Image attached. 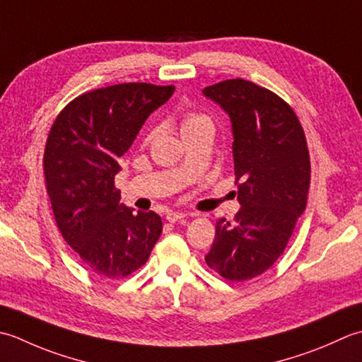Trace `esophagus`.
<instances>
[{
	"mask_svg": "<svg viewBox=\"0 0 362 362\" xmlns=\"http://www.w3.org/2000/svg\"><path fill=\"white\" fill-rule=\"evenodd\" d=\"M184 217H186V214H182V212H168L167 214V222L176 223L178 220H182Z\"/></svg>",
	"mask_w": 362,
	"mask_h": 362,
	"instance_id": "esophagus-1",
	"label": "esophagus"
}]
</instances>
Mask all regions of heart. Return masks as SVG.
<instances>
[{
    "label": "heart",
    "instance_id": "heart-1",
    "mask_svg": "<svg viewBox=\"0 0 362 362\" xmlns=\"http://www.w3.org/2000/svg\"><path fill=\"white\" fill-rule=\"evenodd\" d=\"M203 127H212V123L209 120L208 115H204L202 112H195V110H190V112H186L181 120V132L184 134H189L192 131H197ZM153 136V132H150L146 139H150Z\"/></svg>",
    "mask_w": 362,
    "mask_h": 362
}]
</instances>
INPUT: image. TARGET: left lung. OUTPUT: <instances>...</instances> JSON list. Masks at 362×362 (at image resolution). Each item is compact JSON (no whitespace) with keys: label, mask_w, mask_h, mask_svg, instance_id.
Here are the masks:
<instances>
[{"label":"left lung","mask_w":362,"mask_h":362,"mask_svg":"<svg viewBox=\"0 0 362 362\" xmlns=\"http://www.w3.org/2000/svg\"><path fill=\"white\" fill-rule=\"evenodd\" d=\"M233 123L234 175L242 204L218 218L206 264L230 281L264 274L283 255L306 208L311 160L303 127L281 97L235 78L204 87Z\"/></svg>","instance_id":"left-lung-1"}]
</instances>
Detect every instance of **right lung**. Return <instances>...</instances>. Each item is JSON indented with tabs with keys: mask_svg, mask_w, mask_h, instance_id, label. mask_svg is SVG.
Instances as JSON below:
<instances>
[{
	"mask_svg": "<svg viewBox=\"0 0 362 362\" xmlns=\"http://www.w3.org/2000/svg\"><path fill=\"white\" fill-rule=\"evenodd\" d=\"M175 86L124 83L81 93L57 114L43 153L56 225L88 270L124 278L148 261L162 233L156 212L132 214L115 187L119 159Z\"/></svg>",
	"mask_w": 362,
	"mask_h": 362,
	"instance_id": "right-lung-1",
	"label": "right lung"
}]
</instances>
